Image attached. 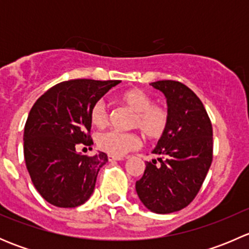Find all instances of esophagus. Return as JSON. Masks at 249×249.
Wrapping results in <instances>:
<instances>
[{"label":"esophagus","mask_w":249,"mask_h":249,"mask_svg":"<svg viewBox=\"0 0 249 249\" xmlns=\"http://www.w3.org/2000/svg\"><path fill=\"white\" fill-rule=\"evenodd\" d=\"M124 158L122 157H113V155H108V161L113 162V161H119V160H123Z\"/></svg>","instance_id":"obj_1"}]
</instances>
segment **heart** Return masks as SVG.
<instances>
[{
	"mask_svg": "<svg viewBox=\"0 0 249 249\" xmlns=\"http://www.w3.org/2000/svg\"><path fill=\"white\" fill-rule=\"evenodd\" d=\"M120 100L126 105L135 117L132 126L139 127L148 139H160L166 132L170 124V114L166 108L154 105L152 97L140 89L127 90ZM90 120L97 127L105 126L108 120V109L104 100H99L90 109ZM97 147L113 157H123L141 145V139L132 132L108 130L96 137Z\"/></svg>",
	"mask_w": 249,
	"mask_h": 249,
	"instance_id": "obj_1",
	"label": "heart"
}]
</instances>
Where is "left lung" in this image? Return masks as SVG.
<instances>
[{
	"label": "left lung",
	"instance_id": "1",
	"mask_svg": "<svg viewBox=\"0 0 249 249\" xmlns=\"http://www.w3.org/2000/svg\"><path fill=\"white\" fill-rule=\"evenodd\" d=\"M150 85L166 97L170 124L152 152L159 158L145 162L136 193L145 208L167 214L189 205L201 188L212 162V124L187 85L175 80Z\"/></svg>",
	"mask_w": 249,
	"mask_h": 249
}]
</instances>
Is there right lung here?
Returning <instances> with one entry per match:
<instances>
[{
    "label": "right lung",
    "mask_w": 249,
    "mask_h": 249,
    "mask_svg": "<svg viewBox=\"0 0 249 249\" xmlns=\"http://www.w3.org/2000/svg\"><path fill=\"white\" fill-rule=\"evenodd\" d=\"M119 80L73 79L50 88L36 101L24 129V157L37 192L56 207H77L94 193L107 154L77 152L90 145V109Z\"/></svg>",
    "instance_id": "obj_1"
}]
</instances>
